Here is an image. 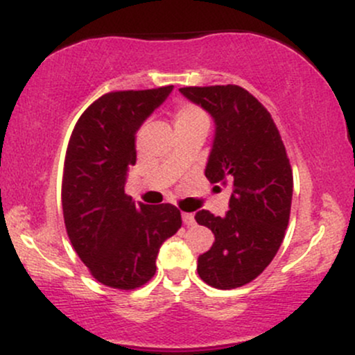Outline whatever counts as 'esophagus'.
<instances>
[{
	"label": "esophagus",
	"instance_id": "1",
	"mask_svg": "<svg viewBox=\"0 0 355 355\" xmlns=\"http://www.w3.org/2000/svg\"><path fill=\"white\" fill-rule=\"evenodd\" d=\"M182 220H183V223H185V225H189V227H191V225H195V217H193V214H182Z\"/></svg>",
	"mask_w": 355,
	"mask_h": 355
}]
</instances>
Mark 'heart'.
<instances>
[{
	"mask_svg": "<svg viewBox=\"0 0 355 355\" xmlns=\"http://www.w3.org/2000/svg\"><path fill=\"white\" fill-rule=\"evenodd\" d=\"M209 123V116L200 107L193 103H180L175 108V125Z\"/></svg>",
	"mask_w": 355,
	"mask_h": 355,
	"instance_id": "1",
	"label": "heart"
}]
</instances>
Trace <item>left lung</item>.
<instances>
[{
  "instance_id": "left-lung-1",
  "label": "left lung",
  "mask_w": 355,
  "mask_h": 355,
  "mask_svg": "<svg viewBox=\"0 0 355 355\" xmlns=\"http://www.w3.org/2000/svg\"><path fill=\"white\" fill-rule=\"evenodd\" d=\"M215 121L205 177L234 187L229 211L195 214L214 232L215 242L198 257V275L215 288L242 287L272 262L288 225L292 203L291 162L267 108L237 85L180 88Z\"/></svg>"
}]
</instances>
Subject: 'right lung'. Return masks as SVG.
<instances>
[{"mask_svg":"<svg viewBox=\"0 0 355 355\" xmlns=\"http://www.w3.org/2000/svg\"><path fill=\"white\" fill-rule=\"evenodd\" d=\"M172 89L100 96L76 121L68 144L61 183L67 234L89 274L112 288L133 291L148 282L162 243L182 227L177 207L137 205L125 193L138 128Z\"/></svg>","mask_w":355,"mask_h":355,"instance_id":"add662e5","label":"right lung"}]
</instances>
